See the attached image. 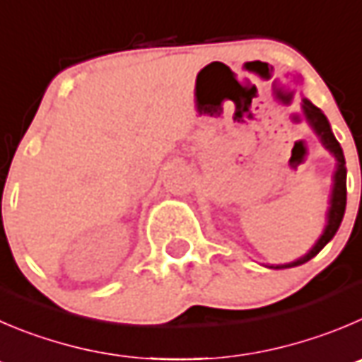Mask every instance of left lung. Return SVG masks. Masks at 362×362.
I'll return each instance as SVG.
<instances>
[{
  "instance_id": "left-lung-1",
  "label": "left lung",
  "mask_w": 362,
  "mask_h": 362,
  "mask_svg": "<svg viewBox=\"0 0 362 362\" xmlns=\"http://www.w3.org/2000/svg\"><path fill=\"white\" fill-rule=\"evenodd\" d=\"M304 108L305 117H308V122L311 124V127L316 132V135L320 136L323 146L334 154V158L338 160V167H336V174H334V187H332V195H330V208L329 213H327V226L325 230H323V235L320 236L318 242L315 243L311 250H309L305 256H302L300 259L293 261V263L288 264H277V267L272 268H291V267H298V264L308 263L309 259L316 256L327 243L332 240V236L336 235V230L339 229V223H341L343 215H345V208H346V167H345V156H343V149L339 146V142L336 140V136L332 135L329 126V120L327 117L323 115L322 110L316 108L311 101L304 99Z\"/></svg>"
}]
</instances>
